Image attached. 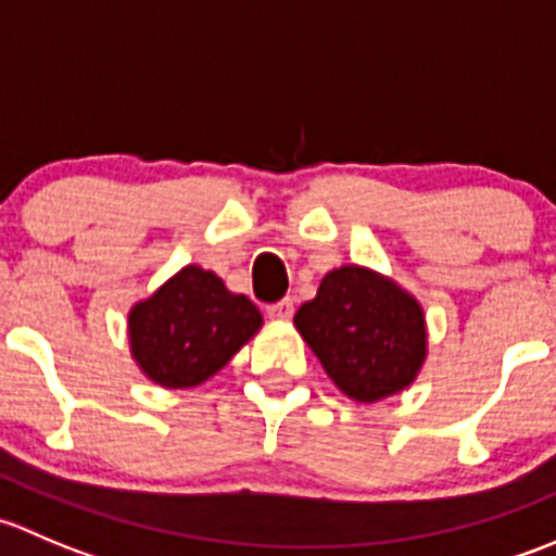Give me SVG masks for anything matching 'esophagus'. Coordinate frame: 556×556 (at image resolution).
Wrapping results in <instances>:
<instances>
[{"label":"esophagus","mask_w":556,"mask_h":556,"mask_svg":"<svg viewBox=\"0 0 556 556\" xmlns=\"http://www.w3.org/2000/svg\"><path fill=\"white\" fill-rule=\"evenodd\" d=\"M268 317L271 319H290L293 317V299H282L277 304L268 306Z\"/></svg>","instance_id":"esophagus-1"}]
</instances>
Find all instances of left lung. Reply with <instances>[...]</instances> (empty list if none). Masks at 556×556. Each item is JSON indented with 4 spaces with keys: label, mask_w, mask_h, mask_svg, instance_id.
I'll return each instance as SVG.
<instances>
[{
    "label": "left lung",
    "mask_w": 556,
    "mask_h": 556,
    "mask_svg": "<svg viewBox=\"0 0 556 556\" xmlns=\"http://www.w3.org/2000/svg\"><path fill=\"white\" fill-rule=\"evenodd\" d=\"M293 325L330 382L357 403L412 387L428 357L422 304L392 277L357 263L325 274Z\"/></svg>",
    "instance_id": "1"
}]
</instances>
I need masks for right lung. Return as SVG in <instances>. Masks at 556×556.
Masks as SVG:
<instances>
[{
    "instance_id": "1",
    "label": "right lung",
    "mask_w": 556,
    "mask_h": 556,
    "mask_svg": "<svg viewBox=\"0 0 556 556\" xmlns=\"http://www.w3.org/2000/svg\"><path fill=\"white\" fill-rule=\"evenodd\" d=\"M261 328V309L195 263L128 309L134 363L166 390H188L215 377Z\"/></svg>"
}]
</instances>
